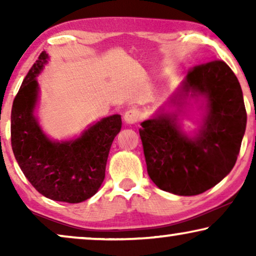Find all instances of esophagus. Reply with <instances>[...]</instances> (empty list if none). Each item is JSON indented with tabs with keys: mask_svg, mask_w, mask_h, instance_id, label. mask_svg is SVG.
Returning a JSON list of instances; mask_svg holds the SVG:
<instances>
[{
	"mask_svg": "<svg viewBox=\"0 0 256 256\" xmlns=\"http://www.w3.org/2000/svg\"><path fill=\"white\" fill-rule=\"evenodd\" d=\"M141 118V115H140V112L135 108H132V110H127L124 115V120L127 124H138Z\"/></svg>",
	"mask_w": 256,
	"mask_h": 256,
	"instance_id": "esophagus-1",
	"label": "esophagus"
}]
</instances>
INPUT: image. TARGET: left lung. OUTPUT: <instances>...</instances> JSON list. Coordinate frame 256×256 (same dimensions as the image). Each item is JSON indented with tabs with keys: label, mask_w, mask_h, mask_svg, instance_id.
<instances>
[{
	"label": "left lung",
	"mask_w": 256,
	"mask_h": 256,
	"mask_svg": "<svg viewBox=\"0 0 256 256\" xmlns=\"http://www.w3.org/2000/svg\"><path fill=\"white\" fill-rule=\"evenodd\" d=\"M188 94L206 100L204 122L194 138L178 124ZM169 104L176 110L160 112L141 124L148 174L163 191L200 194L230 172L239 155L247 124L239 80L222 60L197 65L188 72Z\"/></svg>",
	"instance_id": "1"
}]
</instances>
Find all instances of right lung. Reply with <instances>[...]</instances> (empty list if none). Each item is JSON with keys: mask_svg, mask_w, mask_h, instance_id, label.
Masks as SVG:
<instances>
[{"mask_svg": "<svg viewBox=\"0 0 256 256\" xmlns=\"http://www.w3.org/2000/svg\"><path fill=\"white\" fill-rule=\"evenodd\" d=\"M48 58L46 52H42L14 99L12 146L24 176L40 194L76 204L96 194L102 184L108 154L122 121L115 114L90 126L78 138L51 141L34 115L40 90L36 76Z\"/></svg>", "mask_w": 256, "mask_h": 256, "instance_id": "obj_1", "label": "right lung"}]
</instances>
